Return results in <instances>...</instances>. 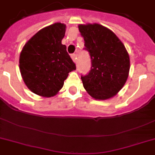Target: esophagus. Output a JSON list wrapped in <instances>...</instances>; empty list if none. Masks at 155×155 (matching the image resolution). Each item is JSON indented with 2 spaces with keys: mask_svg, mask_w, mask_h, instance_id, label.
Listing matches in <instances>:
<instances>
[{
  "mask_svg": "<svg viewBox=\"0 0 155 155\" xmlns=\"http://www.w3.org/2000/svg\"><path fill=\"white\" fill-rule=\"evenodd\" d=\"M71 58H72V60L75 62V63H76V59H77V54H72L71 55Z\"/></svg>",
  "mask_w": 155,
  "mask_h": 155,
  "instance_id": "34e87169",
  "label": "esophagus"
}]
</instances>
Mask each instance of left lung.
I'll list each match as a JSON object with an SVG mask.
<instances>
[{
  "label": "left lung",
  "mask_w": 155,
  "mask_h": 155,
  "mask_svg": "<svg viewBox=\"0 0 155 155\" xmlns=\"http://www.w3.org/2000/svg\"><path fill=\"white\" fill-rule=\"evenodd\" d=\"M89 52L92 67L81 75L87 93L96 100H107L117 94L125 85L130 71V56L117 35L100 24L79 25Z\"/></svg>",
  "instance_id": "8db88e82"
}]
</instances>
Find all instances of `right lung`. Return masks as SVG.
Listing matches in <instances>:
<instances>
[{
	"label": "right lung",
	"mask_w": 155,
	"mask_h": 155,
	"mask_svg": "<svg viewBox=\"0 0 155 155\" xmlns=\"http://www.w3.org/2000/svg\"><path fill=\"white\" fill-rule=\"evenodd\" d=\"M66 25L57 22L36 33L23 47L19 58L21 75L32 92L54 97L63 87L75 64L62 44Z\"/></svg>",
	"instance_id": "add662e5"
}]
</instances>
